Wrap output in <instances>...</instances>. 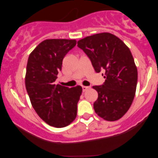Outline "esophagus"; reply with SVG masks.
Returning a JSON list of instances; mask_svg holds the SVG:
<instances>
[{
    "instance_id": "1",
    "label": "esophagus",
    "mask_w": 158,
    "mask_h": 158,
    "mask_svg": "<svg viewBox=\"0 0 158 158\" xmlns=\"http://www.w3.org/2000/svg\"><path fill=\"white\" fill-rule=\"evenodd\" d=\"M89 88H90V87H88V86H82V90H83V92L86 91V90H88V89H89Z\"/></svg>"
}]
</instances>
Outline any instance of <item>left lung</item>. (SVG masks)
I'll list each match as a JSON object with an SVG mask.
<instances>
[{
	"instance_id": "1",
	"label": "left lung",
	"mask_w": 158,
	"mask_h": 158,
	"mask_svg": "<svg viewBox=\"0 0 158 158\" xmlns=\"http://www.w3.org/2000/svg\"><path fill=\"white\" fill-rule=\"evenodd\" d=\"M77 44L89 57L96 72L105 70L104 84L93 86L98 93L94 110L105 120H118L131 107L137 88V69L129 48L109 32L87 36Z\"/></svg>"
}]
</instances>
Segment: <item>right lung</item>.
I'll list each match as a JSON object with an SVG mask.
<instances>
[{"label": "right lung", "instance_id": "right-lung-1", "mask_svg": "<svg viewBox=\"0 0 158 158\" xmlns=\"http://www.w3.org/2000/svg\"><path fill=\"white\" fill-rule=\"evenodd\" d=\"M76 44L75 39H46L27 61L25 85L32 106L40 118L56 128L68 126L77 117L81 87L69 88L55 82L63 59Z\"/></svg>", "mask_w": 158, "mask_h": 158}]
</instances>
